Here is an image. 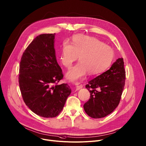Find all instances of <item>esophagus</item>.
I'll list each match as a JSON object with an SVG mask.
<instances>
[{
	"instance_id": "1",
	"label": "esophagus",
	"mask_w": 146,
	"mask_h": 146,
	"mask_svg": "<svg viewBox=\"0 0 146 146\" xmlns=\"http://www.w3.org/2000/svg\"><path fill=\"white\" fill-rule=\"evenodd\" d=\"M75 87L76 90H79L83 88V85L80 83H77L75 84Z\"/></svg>"
}]
</instances>
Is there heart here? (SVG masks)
I'll return each mask as SVG.
<instances>
[{
  "label": "heart",
  "instance_id": "obj_1",
  "mask_svg": "<svg viewBox=\"0 0 146 146\" xmlns=\"http://www.w3.org/2000/svg\"><path fill=\"white\" fill-rule=\"evenodd\" d=\"M79 56V63L66 73V77L72 82L83 78L88 73L91 75L104 72L112 63L114 52L109 46L96 38L84 35L73 37L71 44L63 42L60 60L69 68Z\"/></svg>",
  "mask_w": 146,
  "mask_h": 146
}]
</instances>
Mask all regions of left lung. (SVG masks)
<instances>
[{"instance_id": "1", "label": "left lung", "mask_w": 146, "mask_h": 146, "mask_svg": "<svg viewBox=\"0 0 146 146\" xmlns=\"http://www.w3.org/2000/svg\"><path fill=\"white\" fill-rule=\"evenodd\" d=\"M123 58H118L109 70L88 82L90 93L84 104L86 113L92 118H101L112 113L120 102L125 82Z\"/></svg>"}]
</instances>
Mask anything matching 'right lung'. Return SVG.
I'll list each match as a JSON object with an SVG mask.
<instances>
[{
  "label": "right lung",
  "mask_w": 146,
  "mask_h": 146,
  "mask_svg": "<svg viewBox=\"0 0 146 146\" xmlns=\"http://www.w3.org/2000/svg\"><path fill=\"white\" fill-rule=\"evenodd\" d=\"M55 34L37 36L23 53L19 82L26 105L35 114L54 117L62 111L72 90L68 84H57L63 74L54 48Z\"/></svg>",
  "instance_id": "1"
}]
</instances>
